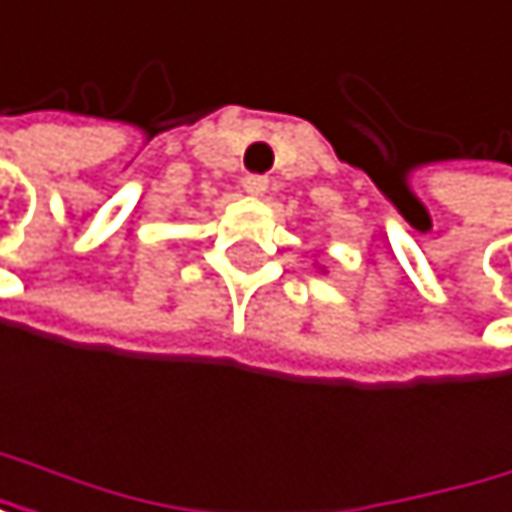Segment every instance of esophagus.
<instances>
[{
    "mask_svg": "<svg viewBox=\"0 0 512 512\" xmlns=\"http://www.w3.org/2000/svg\"><path fill=\"white\" fill-rule=\"evenodd\" d=\"M241 183H244L247 196H265V189H268V177H262V174H247Z\"/></svg>",
    "mask_w": 512,
    "mask_h": 512,
    "instance_id": "obj_1",
    "label": "esophagus"
}]
</instances>
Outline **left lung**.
I'll return each instance as SVG.
<instances>
[{"label": "left lung", "instance_id": "left-lung-1", "mask_svg": "<svg viewBox=\"0 0 512 512\" xmlns=\"http://www.w3.org/2000/svg\"><path fill=\"white\" fill-rule=\"evenodd\" d=\"M319 271H326V268H319Z\"/></svg>", "mask_w": 512, "mask_h": 512}]
</instances>
